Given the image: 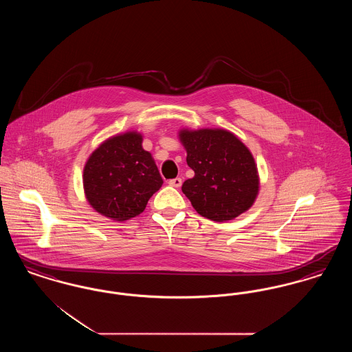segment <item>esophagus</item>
Instances as JSON below:
<instances>
[{"label":"esophagus","mask_w":352,"mask_h":352,"mask_svg":"<svg viewBox=\"0 0 352 352\" xmlns=\"http://www.w3.org/2000/svg\"><path fill=\"white\" fill-rule=\"evenodd\" d=\"M168 184L171 186V187H181L182 186V179L181 178H174V179H170L168 181Z\"/></svg>","instance_id":"obj_1"}]
</instances>
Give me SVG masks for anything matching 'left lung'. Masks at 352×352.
Instances as JSON below:
<instances>
[{"label": "left lung", "instance_id": "left-lung-1", "mask_svg": "<svg viewBox=\"0 0 352 352\" xmlns=\"http://www.w3.org/2000/svg\"><path fill=\"white\" fill-rule=\"evenodd\" d=\"M187 165L195 175L182 184L195 211L214 221L250 210L258 194V173L248 148L224 129L179 132Z\"/></svg>", "mask_w": 352, "mask_h": 352}]
</instances>
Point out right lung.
<instances>
[{
  "label": "right lung",
  "mask_w": 352,
  "mask_h": 352,
  "mask_svg": "<svg viewBox=\"0 0 352 352\" xmlns=\"http://www.w3.org/2000/svg\"><path fill=\"white\" fill-rule=\"evenodd\" d=\"M164 184L137 132L118 134L94 151L83 171L87 201L101 215L124 221L140 215Z\"/></svg>",
  "instance_id": "right-lung-1"
}]
</instances>
